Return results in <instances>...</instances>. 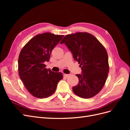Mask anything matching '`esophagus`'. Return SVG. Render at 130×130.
I'll return each instance as SVG.
<instances>
[{
  "label": "esophagus",
  "mask_w": 130,
  "mask_h": 130,
  "mask_svg": "<svg viewBox=\"0 0 130 130\" xmlns=\"http://www.w3.org/2000/svg\"><path fill=\"white\" fill-rule=\"evenodd\" d=\"M69 75H70V74H64V76L66 77H68V76H69Z\"/></svg>",
  "instance_id": "34e87169"
}]
</instances>
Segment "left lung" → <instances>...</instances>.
Listing matches in <instances>:
<instances>
[{
  "label": "left lung",
  "instance_id": "1",
  "mask_svg": "<svg viewBox=\"0 0 130 130\" xmlns=\"http://www.w3.org/2000/svg\"><path fill=\"white\" fill-rule=\"evenodd\" d=\"M63 43L81 67V74L76 75L78 84L73 87L74 93L85 99L96 95L104 87L109 71L105 48L95 37L87 32L66 35L60 42Z\"/></svg>",
  "mask_w": 130,
  "mask_h": 130
}]
</instances>
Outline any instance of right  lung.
Instances as JSON below:
<instances>
[{
	"mask_svg": "<svg viewBox=\"0 0 130 130\" xmlns=\"http://www.w3.org/2000/svg\"><path fill=\"white\" fill-rule=\"evenodd\" d=\"M63 37L49 32L35 36L23 47L18 58V71L22 81L30 94L42 99L55 92L62 73L45 68L53 49Z\"/></svg>",
	"mask_w": 130,
	"mask_h": 130,
	"instance_id": "right-lung-1",
	"label": "right lung"
}]
</instances>
